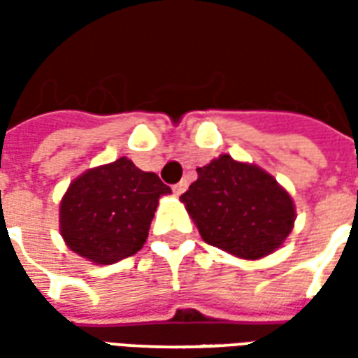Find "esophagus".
<instances>
[{"label": "esophagus", "instance_id": "esophagus-1", "mask_svg": "<svg viewBox=\"0 0 358 358\" xmlns=\"http://www.w3.org/2000/svg\"><path fill=\"white\" fill-rule=\"evenodd\" d=\"M186 189H187L186 180H182V182H178V184H174V186H172V192H174L176 195H182Z\"/></svg>", "mask_w": 358, "mask_h": 358}]
</instances>
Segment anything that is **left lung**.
I'll use <instances>...</instances> for the list:
<instances>
[{
    "instance_id": "left-lung-1",
    "label": "left lung",
    "mask_w": 358,
    "mask_h": 358,
    "mask_svg": "<svg viewBox=\"0 0 358 358\" xmlns=\"http://www.w3.org/2000/svg\"><path fill=\"white\" fill-rule=\"evenodd\" d=\"M197 174L180 199L209 245L241 259H261L284 243L295 209L270 174L230 155L210 161Z\"/></svg>"
}]
</instances>
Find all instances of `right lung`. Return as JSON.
<instances>
[{"label":"right lung","instance_id":"obj_1","mask_svg":"<svg viewBox=\"0 0 358 358\" xmlns=\"http://www.w3.org/2000/svg\"><path fill=\"white\" fill-rule=\"evenodd\" d=\"M171 194L155 172L120 157L84 172L61 201V236L66 245L97 264L136 255L148 240L159 199Z\"/></svg>","mask_w":358,"mask_h":358}]
</instances>
